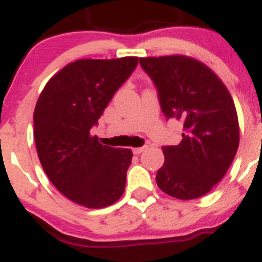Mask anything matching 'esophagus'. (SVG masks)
Listing matches in <instances>:
<instances>
[{
    "mask_svg": "<svg viewBox=\"0 0 262 262\" xmlns=\"http://www.w3.org/2000/svg\"><path fill=\"white\" fill-rule=\"evenodd\" d=\"M147 145H143V147H138V148H134L133 149V152H134V155H140L142 154V152H144L145 149H147Z\"/></svg>",
    "mask_w": 262,
    "mask_h": 262,
    "instance_id": "obj_1",
    "label": "esophagus"
}]
</instances>
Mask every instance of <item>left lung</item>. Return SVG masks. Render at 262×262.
Masks as SVG:
<instances>
[{
    "mask_svg": "<svg viewBox=\"0 0 262 262\" xmlns=\"http://www.w3.org/2000/svg\"><path fill=\"white\" fill-rule=\"evenodd\" d=\"M139 62L154 81L166 119L181 120L178 145H164L165 163L157 186L178 200L209 193L232 164L239 147V120L226 85L193 57H142Z\"/></svg>",
    "mask_w": 262,
    "mask_h": 262,
    "instance_id": "obj_1",
    "label": "left lung"
}]
</instances>
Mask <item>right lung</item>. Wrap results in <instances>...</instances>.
<instances>
[{
    "mask_svg": "<svg viewBox=\"0 0 262 262\" xmlns=\"http://www.w3.org/2000/svg\"><path fill=\"white\" fill-rule=\"evenodd\" d=\"M138 57L77 60L53 76L34 111L39 160L57 190L88 209L119 200L133 151L102 145L90 135Z\"/></svg>",
    "mask_w": 262,
    "mask_h": 262,
    "instance_id": "obj_1",
    "label": "right lung"
}]
</instances>
